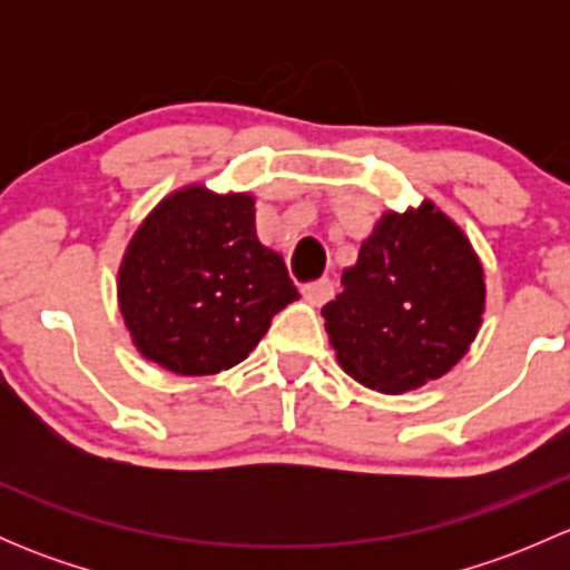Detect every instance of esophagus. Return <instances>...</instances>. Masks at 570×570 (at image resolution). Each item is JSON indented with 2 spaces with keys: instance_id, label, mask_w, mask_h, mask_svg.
Returning <instances> with one entry per match:
<instances>
[{
  "instance_id": "1",
  "label": "esophagus",
  "mask_w": 570,
  "mask_h": 570,
  "mask_svg": "<svg viewBox=\"0 0 570 570\" xmlns=\"http://www.w3.org/2000/svg\"><path fill=\"white\" fill-rule=\"evenodd\" d=\"M303 297H306L308 303H314V306H322V303H327L333 297V281L331 278L312 281V284L303 286Z\"/></svg>"
}]
</instances>
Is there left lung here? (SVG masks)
Here are the masks:
<instances>
[{
	"mask_svg": "<svg viewBox=\"0 0 570 570\" xmlns=\"http://www.w3.org/2000/svg\"><path fill=\"white\" fill-rule=\"evenodd\" d=\"M322 306L347 375L386 394L411 392L450 372L485 308L482 267L461 228L430 200L383 215Z\"/></svg>",
	"mask_w": 570,
	"mask_h": 570,
	"instance_id": "8db88e82",
	"label": "left lung"
}]
</instances>
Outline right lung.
Returning <instances> with one entry per match:
<instances>
[{"mask_svg": "<svg viewBox=\"0 0 570 570\" xmlns=\"http://www.w3.org/2000/svg\"><path fill=\"white\" fill-rule=\"evenodd\" d=\"M137 350L176 375H215L248 358L297 301L281 253L262 245L250 195L187 187L142 220L118 273Z\"/></svg>", "mask_w": 570, "mask_h": 570, "instance_id": "right-lung-1", "label": "right lung"}]
</instances>
